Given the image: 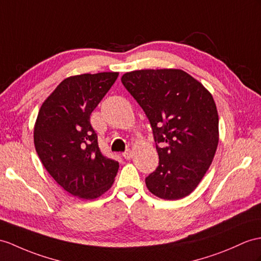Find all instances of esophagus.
<instances>
[{"mask_svg":"<svg viewBox=\"0 0 261 261\" xmlns=\"http://www.w3.org/2000/svg\"><path fill=\"white\" fill-rule=\"evenodd\" d=\"M123 157L125 158V160H130V158L133 157V152H132V150H127V151L123 152Z\"/></svg>","mask_w":261,"mask_h":261,"instance_id":"1","label":"esophagus"}]
</instances>
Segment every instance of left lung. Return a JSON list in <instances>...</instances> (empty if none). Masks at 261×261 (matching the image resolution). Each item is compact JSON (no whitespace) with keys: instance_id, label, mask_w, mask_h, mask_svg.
<instances>
[{"instance_id":"8db88e82","label":"left lung","mask_w":261,"mask_h":261,"mask_svg":"<svg viewBox=\"0 0 261 261\" xmlns=\"http://www.w3.org/2000/svg\"><path fill=\"white\" fill-rule=\"evenodd\" d=\"M122 83L148 117L160 157L156 170L146 177V186L162 199L188 196L205 176L218 146L213 95L177 68L128 72Z\"/></svg>"}]
</instances>
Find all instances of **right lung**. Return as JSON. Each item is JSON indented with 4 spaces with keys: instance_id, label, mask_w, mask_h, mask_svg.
Here are the masks:
<instances>
[{
    "instance_id": "obj_1",
    "label": "right lung",
    "mask_w": 261,
    "mask_h": 261,
    "mask_svg": "<svg viewBox=\"0 0 261 261\" xmlns=\"http://www.w3.org/2000/svg\"><path fill=\"white\" fill-rule=\"evenodd\" d=\"M117 77V72L69 76L44 100L34 125V145L43 166L63 189L81 199L106 193L118 171L117 162L101 155L90 122Z\"/></svg>"
}]
</instances>
